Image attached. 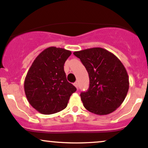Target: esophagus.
Returning <instances> with one entry per match:
<instances>
[{
	"instance_id": "1",
	"label": "esophagus",
	"mask_w": 148,
	"mask_h": 148,
	"mask_svg": "<svg viewBox=\"0 0 148 148\" xmlns=\"http://www.w3.org/2000/svg\"><path fill=\"white\" fill-rule=\"evenodd\" d=\"M74 86H75V87L77 88L78 89V88H79V85H78V83H77V82H74Z\"/></svg>"
}]
</instances>
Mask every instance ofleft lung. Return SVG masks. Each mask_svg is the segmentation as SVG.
<instances>
[{
    "mask_svg": "<svg viewBox=\"0 0 148 148\" xmlns=\"http://www.w3.org/2000/svg\"><path fill=\"white\" fill-rule=\"evenodd\" d=\"M88 73L90 85L80 96L84 108L90 112L106 115L124 102L129 88V76L121 62L102 48L76 51Z\"/></svg>",
    "mask_w": 148,
    "mask_h": 148,
    "instance_id": "left-lung-1",
    "label": "left lung"
}]
</instances>
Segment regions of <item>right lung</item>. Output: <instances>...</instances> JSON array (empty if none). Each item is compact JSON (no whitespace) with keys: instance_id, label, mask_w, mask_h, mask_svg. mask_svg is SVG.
Here are the masks:
<instances>
[{"instance_id":"add662e5","label":"right lung","mask_w":148,"mask_h":148,"mask_svg":"<svg viewBox=\"0 0 148 148\" xmlns=\"http://www.w3.org/2000/svg\"><path fill=\"white\" fill-rule=\"evenodd\" d=\"M71 52L49 47L36 58L25 80L24 92L29 104L43 114H51L66 108L71 95L77 90L67 82L64 64Z\"/></svg>"}]
</instances>
